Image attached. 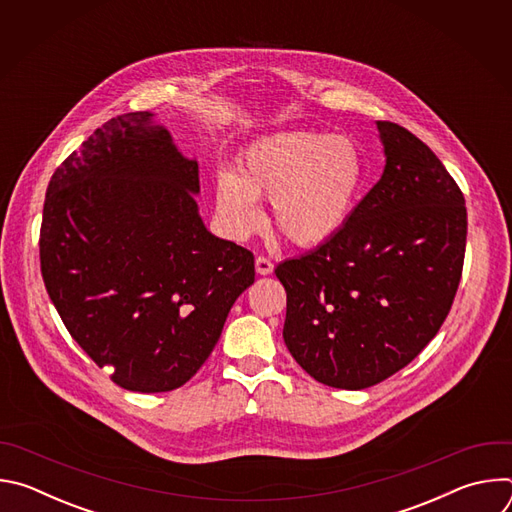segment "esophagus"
<instances>
[{
	"mask_svg": "<svg viewBox=\"0 0 512 512\" xmlns=\"http://www.w3.org/2000/svg\"><path fill=\"white\" fill-rule=\"evenodd\" d=\"M255 269H257L259 275H269V273L273 271V261H271L269 257L259 255V257L255 259Z\"/></svg>",
	"mask_w": 512,
	"mask_h": 512,
	"instance_id": "34e87169",
	"label": "esophagus"
}]
</instances>
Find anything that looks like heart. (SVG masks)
Segmentation results:
<instances>
[{"mask_svg": "<svg viewBox=\"0 0 512 512\" xmlns=\"http://www.w3.org/2000/svg\"><path fill=\"white\" fill-rule=\"evenodd\" d=\"M367 182V160L348 135L279 131L253 141L216 182V208L229 233L245 239L263 225L269 198L275 229L298 247L336 237Z\"/></svg>", "mask_w": 512, "mask_h": 512, "instance_id": "b5f03b06", "label": "heart"}]
</instances>
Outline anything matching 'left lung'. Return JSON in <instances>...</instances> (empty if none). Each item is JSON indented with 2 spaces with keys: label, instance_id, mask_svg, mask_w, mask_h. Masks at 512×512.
<instances>
[{
  "label": "left lung",
  "instance_id": "1",
  "mask_svg": "<svg viewBox=\"0 0 512 512\" xmlns=\"http://www.w3.org/2000/svg\"><path fill=\"white\" fill-rule=\"evenodd\" d=\"M387 166L344 229L275 267L287 294L283 340L318 383L373 387L442 328L466 253V200L405 127L377 121Z\"/></svg>",
  "mask_w": 512,
  "mask_h": 512
}]
</instances>
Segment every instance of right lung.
<instances>
[{
  "mask_svg": "<svg viewBox=\"0 0 512 512\" xmlns=\"http://www.w3.org/2000/svg\"><path fill=\"white\" fill-rule=\"evenodd\" d=\"M186 160L152 113L109 119L52 174L40 271L70 336L127 391L190 381L255 281L253 253L206 231Z\"/></svg>",
  "mask_w": 512,
  "mask_h": 512,
  "instance_id": "add662e5",
  "label": "right lung"
}]
</instances>
